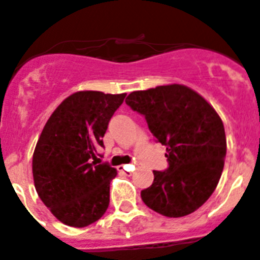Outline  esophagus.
Returning <instances> with one entry per match:
<instances>
[{
    "instance_id": "34e87169",
    "label": "esophagus",
    "mask_w": 260,
    "mask_h": 260,
    "mask_svg": "<svg viewBox=\"0 0 260 260\" xmlns=\"http://www.w3.org/2000/svg\"><path fill=\"white\" fill-rule=\"evenodd\" d=\"M134 169H135L134 165H123V167H119L118 168V171L121 172V173L128 174V176H130V174H132L133 172H134Z\"/></svg>"
}]
</instances>
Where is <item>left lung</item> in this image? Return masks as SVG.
I'll list each match as a JSON object with an SVG mask.
<instances>
[{"mask_svg": "<svg viewBox=\"0 0 260 260\" xmlns=\"http://www.w3.org/2000/svg\"><path fill=\"white\" fill-rule=\"evenodd\" d=\"M126 104L143 114L156 141L167 146L169 167L153 171V182L142 190V201L167 217L198 210L215 191L224 168L226 138L219 114L182 84L134 91Z\"/></svg>", "mask_w": 260, "mask_h": 260, "instance_id": "8db88e82", "label": "left lung"}]
</instances>
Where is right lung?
<instances>
[{"label":"right lung","mask_w":260,"mask_h":260,"mask_svg":"<svg viewBox=\"0 0 260 260\" xmlns=\"http://www.w3.org/2000/svg\"><path fill=\"white\" fill-rule=\"evenodd\" d=\"M126 93L79 91L66 98L45 123L32 174L43 203L63 224L83 228L109 206V185L117 171L96 157L110 118Z\"/></svg>","instance_id":"right-lung-1"}]
</instances>
